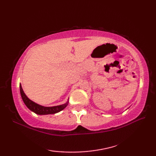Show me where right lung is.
Wrapping results in <instances>:
<instances>
[{"label":"right lung","mask_w":156,"mask_h":156,"mask_svg":"<svg viewBox=\"0 0 156 156\" xmlns=\"http://www.w3.org/2000/svg\"><path fill=\"white\" fill-rule=\"evenodd\" d=\"M19 88H20V92H21V98L23 99V101L24 102L25 105L27 106V107L29 109V110L35 112V113L37 115H50V114L57 113V112H59L61 111L64 110V109L67 107L68 105L69 99H68V101H66L64 104L58 105V106H54V107H44V106L35 103V102L30 100V99L27 97V95L25 94L21 84H19Z\"/></svg>","instance_id":"add662e5"}]
</instances>
